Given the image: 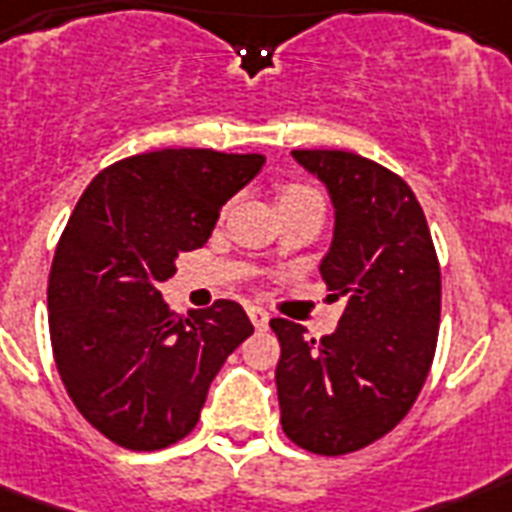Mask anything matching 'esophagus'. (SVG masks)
Wrapping results in <instances>:
<instances>
[{"label": "esophagus", "instance_id": "obj_1", "mask_svg": "<svg viewBox=\"0 0 512 512\" xmlns=\"http://www.w3.org/2000/svg\"><path fill=\"white\" fill-rule=\"evenodd\" d=\"M248 318H251V323L259 331H264V328L269 326V312L261 310V307H248Z\"/></svg>", "mask_w": 512, "mask_h": 512}]
</instances>
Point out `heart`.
<instances>
[{
  "label": "heart",
  "instance_id": "b5f03b06",
  "mask_svg": "<svg viewBox=\"0 0 512 512\" xmlns=\"http://www.w3.org/2000/svg\"><path fill=\"white\" fill-rule=\"evenodd\" d=\"M296 194H318V192H315V189H310V186H288L280 200H285V197H296Z\"/></svg>",
  "mask_w": 512,
  "mask_h": 512
}]
</instances>
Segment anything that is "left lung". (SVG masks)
I'll list each match as a JSON object with an SVG mask.
<instances>
[{
    "mask_svg": "<svg viewBox=\"0 0 512 512\" xmlns=\"http://www.w3.org/2000/svg\"><path fill=\"white\" fill-rule=\"evenodd\" d=\"M291 154L334 202L320 275L347 307L323 339H307L293 320H269L280 342V425L301 449L339 457L379 441L414 406L435 358L441 267L425 211L403 178L339 149Z\"/></svg>",
    "mask_w": 512,
    "mask_h": 512,
    "instance_id": "obj_1",
    "label": "left lung"
}]
</instances>
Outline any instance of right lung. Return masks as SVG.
<instances>
[{
	"instance_id": "1",
	"label": "right lung",
	"mask_w": 512,
	"mask_h": 512,
	"mask_svg": "<svg viewBox=\"0 0 512 512\" xmlns=\"http://www.w3.org/2000/svg\"><path fill=\"white\" fill-rule=\"evenodd\" d=\"M261 165L213 149L125 157L90 181L63 229L47 280L55 366L79 414L122 449L192 433L219 368L253 334L237 301L176 315L160 283Z\"/></svg>"
}]
</instances>
